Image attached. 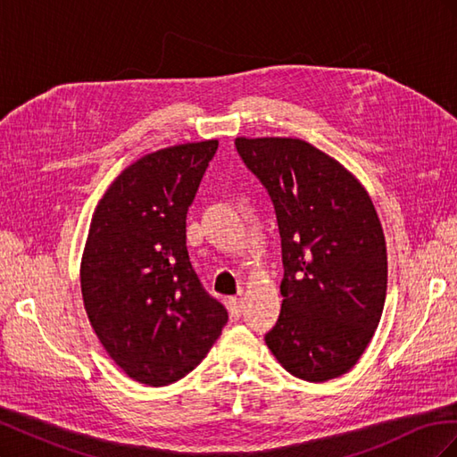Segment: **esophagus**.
<instances>
[{"mask_svg":"<svg viewBox=\"0 0 457 457\" xmlns=\"http://www.w3.org/2000/svg\"><path fill=\"white\" fill-rule=\"evenodd\" d=\"M228 311H230V316L232 318H238L242 316V312H244V301L240 299V297H232V299H228Z\"/></svg>","mask_w":457,"mask_h":457,"instance_id":"obj_1","label":"esophagus"}]
</instances>
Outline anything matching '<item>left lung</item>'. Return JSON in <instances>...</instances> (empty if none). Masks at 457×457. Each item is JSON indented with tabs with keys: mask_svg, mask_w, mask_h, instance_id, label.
I'll use <instances>...</instances> for the list:
<instances>
[{
	"mask_svg": "<svg viewBox=\"0 0 457 457\" xmlns=\"http://www.w3.org/2000/svg\"><path fill=\"white\" fill-rule=\"evenodd\" d=\"M238 154L274 204L282 238V309L265 336L292 376L347 373L385 305L386 245L364 185L320 148L294 137H238Z\"/></svg>",
	"mask_w": 457,
	"mask_h": 457,
	"instance_id": "8db88e82",
	"label": "left lung"
}]
</instances>
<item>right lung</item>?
I'll return each instance as SVG.
<instances>
[{
  "label": "right lung",
  "mask_w": 457,
  "mask_h": 457,
  "mask_svg": "<svg viewBox=\"0 0 457 457\" xmlns=\"http://www.w3.org/2000/svg\"><path fill=\"white\" fill-rule=\"evenodd\" d=\"M219 141L139 158L95 207L79 284L108 356L135 381L163 386L210 353L228 320L204 292L187 252V213Z\"/></svg>",
  "instance_id": "add662e5"
}]
</instances>
